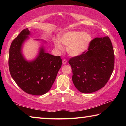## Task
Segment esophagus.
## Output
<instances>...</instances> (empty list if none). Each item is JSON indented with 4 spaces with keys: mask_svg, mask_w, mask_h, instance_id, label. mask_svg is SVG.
Wrapping results in <instances>:
<instances>
[{
    "mask_svg": "<svg viewBox=\"0 0 126 126\" xmlns=\"http://www.w3.org/2000/svg\"><path fill=\"white\" fill-rule=\"evenodd\" d=\"M67 61L65 59H64L62 61V63L63 64H67Z\"/></svg>",
    "mask_w": 126,
    "mask_h": 126,
    "instance_id": "obj_1",
    "label": "esophagus"
}]
</instances>
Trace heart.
I'll list each match as a JSON object with an SVG mask.
<instances>
[{
    "label": "heart",
    "instance_id": "heart-1",
    "mask_svg": "<svg viewBox=\"0 0 126 126\" xmlns=\"http://www.w3.org/2000/svg\"><path fill=\"white\" fill-rule=\"evenodd\" d=\"M92 40L91 33L80 31L68 32L61 38L62 43L67 47L68 54L73 57L78 56L87 51ZM54 44L57 49L63 50L62 45L58 40L55 41Z\"/></svg>",
    "mask_w": 126,
    "mask_h": 126
}]
</instances>
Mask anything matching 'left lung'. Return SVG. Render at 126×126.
<instances>
[{
    "mask_svg": "<svg viewBox=\"0 0 126 126\" xmlns=\"http://www.w3.org/2000/svg\"><path fill=\"white\" fill-rule=\"evenodd\" d=\"M72 80L80 92L91 93L105 86L114 67V54L109 37L93 39L87 51L70 58Z\"/></svg>",
    "mask_w": 126,
    "mask_h": 126,
    "instance_id": "8db88e82",
    "label": "left lung"
}]
</instances>
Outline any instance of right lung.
Masks as SVG:
<instances>
[{"instance_id":"1","label":"right lung","mask_w":126,"mask_h":126,"mask_svg":"<svg viewBox=\"0 0 126 126\" xmlns=\"http://www.w3.org/2000/svg\"><path fill=\"white\" fill-rule=\"evenodd\" d=\"M30 34L28 28L23 29L13 40L9 49V72L16 84L27 93L39 95L49 91L62 65L60 56H54L40 48L35 60L27 62L23 58L21 47Z\"/></svg>"}]
</instances>
